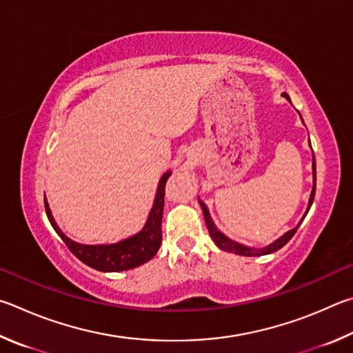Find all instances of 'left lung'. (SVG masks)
I'll use <instances>...</instances> for the list:
<instances>
[{
    "label": "left lung",
    "instance_id": "1",
    "mask_svg": "<svg viewBox=\"0 0 353 353\" xmlns=\"http://www.w3.org/2000/svg\"><path fill=\"white\" fill-rule=\"evenodd\" d=\"M283 97H287L288 101H290V97H288L287 92H283ZM310 147H312V145H310ZM314 190H316V163H314V154H313V189H312L310 200H308L307 212H308V209H310L312 203H313V200H314ZM200 205H201V209H203V215H205V220H206V225H208V231H209V234H211V237H212V240L215 242V245H217L220 250L228 251V252H234V254H239V256H262V254H271V252L281 250L282 246L285 245V243L288 242V240L294 236V232L298 231V228L301 226V223H299L298 226L293 228V230H290L288 232L283 234L282 237L277 239L276 242L270 243L268 246H265V248H262V250L248 248V246L234 242V240L228 239L223 232H220V231L217 230V228H215L214 221H212V219H211V215H209L208 206H206L203 201H200ZM307 212H305V215H307ZM305 215H304V217H302V219H305ZM301 221H302V220H301Z\"/></svg>",
    "mask_w": 353,
    "mask_h": 353
}]
</instances>
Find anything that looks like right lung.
<instances>
[{
  "label": "right lung",
  "mask_w": 353,
  "mask_h": 353,
  "mask_svg": "<svg viewBox=\"0 0 353 353\" xmlns=\"http://www.w3.org/2000/svg\"><path fill=\"white\" fill-rule=\"evenodd\" d=\"M172 172H165L161 176L157 196H154V203L148 219L142 230L134 234V236L128 237L125 240H121L117 243L111 245H82L74 242V240L68 239L60 228L55 223V220L49 209L48 201L45 199V209L48 220L51 221L55 232L59 234L60 239L63 240L74 256L79 261H82L85 265L94 268L97 271H123L132 270L139 267V265L145 263L153 259L157 254L161 242H163V234H161V221H163V211H164V189L165 183L169 180Z\"/></svg>",
  "instance_id": "obj_1"
}]
</instances>
